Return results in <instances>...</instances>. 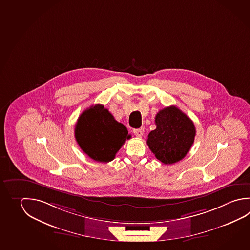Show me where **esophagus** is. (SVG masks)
I'll list each match as a JSON object with an SVG mask.
<instances>
[{
	"instance_id": "esophagus-1",
	"label": "esophagus",
	"mask_w": 250,
	"mask_h": 250,
	"mask_svg": "<svg viewBox=\"0 0 250 250\" xmlns=\"http://www.w3.org/2000/svg\"><path fill=\"white\" fill-rule=\"evenodd\" d=\"M134 132V134H135V136H137V137H142L143 135H144V129L143 128H136V129H134L133 130Z\"/></svg>"
}]
</instances>
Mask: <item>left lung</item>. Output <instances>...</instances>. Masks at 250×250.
I'll return each instance as SVG.
<instances>
[{"instance_id":"left-lung-1","label":"left lung","mask_w":250,"mask_h":250,"mask_svg":"<svg viewBox=\"0 0 250 250\" xmlns=\"http://www.w3.org/2000/svg\"><path fill=\"white\" fill-rule=\"evenodd\" d=\"M156 129L148 135L147 145L155 157L165 165L182 160L194 144L195 127L191 119L171 105L155 117Z\"/></svg>"}]
</instances>
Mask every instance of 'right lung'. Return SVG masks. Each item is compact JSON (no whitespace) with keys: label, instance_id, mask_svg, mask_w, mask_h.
Listing matches in <instances>:
<instances>
[{"label":"right lung","instance_id":"right-lung-1","mask_svg":"<svg viewBox=\"0 0 250 250\" xmlns=\"http://www.w3.org/2000/svg\"><path fill=\"white\" fill-rule=\"evenodd\" d=\"M75 137L78 146L91 159L109 162L131 136L127 127L114 120L104 105L97 104L84 110L79 116Z\"/></svg>","mask_w":250,"mask_h":250}]
</instances>
